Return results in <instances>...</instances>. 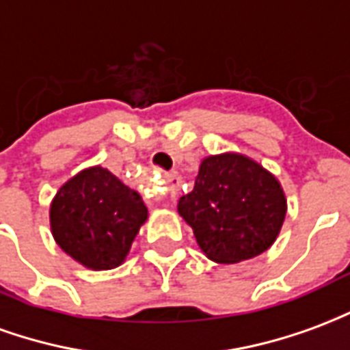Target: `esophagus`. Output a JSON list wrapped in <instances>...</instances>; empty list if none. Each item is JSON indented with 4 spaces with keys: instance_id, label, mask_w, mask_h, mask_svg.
<instances>
[{
    "instance_id": "34e87169",
    "label": "esophagus",
    "mask_w": 350,
    "mask_h": 350,
    "mask_svg": "<svg viewBox=\"0 0 350 350\" xmlns=\"http://www.w3.org/2000/svg\"><path fill=\"white\" fill-rule=\"evenodd\" d=\"M178 185H180V178L174 174H170L167 178V191L168 193H172L174 195L176 191H178Z\"/></svg>"
}]
</instances>
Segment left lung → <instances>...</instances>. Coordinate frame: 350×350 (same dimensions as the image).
I'll use <instances>...</instances> for the list:
<instances>
[{
	"label": "left lung",
	"instance_id": "left-lung-1",
	"mask_svg": "<svg viewBox=\"0 0 350 350\" xmlns=\"http://www.w3.org/2000/svg\"><path fill=\"white\" fill-rule=\"evenodd\" d=\"M204 255L236 264L264 253L275 242L286 213L278 178L242 153L204 157L195 187L178 202Z\"/></svg>",
	"mask_w": 350,
	"mask_h": 350
}]
</instances>
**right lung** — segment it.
I'll return each mask as SVG.
<instances>
[{"label": "right lung", "instance_id": "1", "mask_svg": "<svg viewBox=\"0 0 350 350\" xmlns=\"http://www.w3.org/2000/svg\"><path fill=\"white\" fill-rule=\"evenodd\" d=\"M146 219L140 195L103 167L72 176L50 204L56 243L90 270L120 266Z\"/></svg>", "mask_w": 350, "mask_h": 350}]
</instances>
